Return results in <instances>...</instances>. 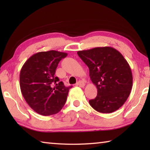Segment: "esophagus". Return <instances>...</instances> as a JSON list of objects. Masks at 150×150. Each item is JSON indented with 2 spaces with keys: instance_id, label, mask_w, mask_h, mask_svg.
Returning a JSON list of instances; mask_svg holds the SVG:
<instances>
[{
  "instance_id": "34e87169",
  "label": "esophagus",
  "mask_w": 150,
  "mask_h": 150,
  "mask_svg": "<svg viewBox=\"0 0 150 150\" xmlns=\"http://www.w3.org/2000/svg\"><path fill=\"white\" fill-rule=\"evenodd\" d=\"M77 85L79 86V87H83L85 85V83L84 81H78V82L77 83Z\"/></svg>"
}]
</instances>
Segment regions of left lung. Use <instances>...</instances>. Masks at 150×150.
I'll use <instances>...</instances> for the list:
<instances>
[{
    "instance_id": "obj_1",
    "label": "left lung",
    "mask_w": 150,
    "mask_h": 150,
    "mask_svg": "<svg viewBox=\"0 0 150 150\" xmlns=\"http://www.w3.org/2000/svg\"><path fill=\"white\" fill-rule=\"evenodd\" d=\"M89 69V76L97 88V96L89 100L95 110L111 113L126 102L132 88L130 65L118 50L111 47H98L77 52Z\"/></svg>"
}]
</instances>
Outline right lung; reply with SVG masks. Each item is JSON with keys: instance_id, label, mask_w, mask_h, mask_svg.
Listing matches in <instances>:
<instances>
[{"instance_id": "1", "label": "right lung", "mask_w": 150, "mask_h": 150, "mask_svg": "<svg viewBox=\"0 0 150 150\" xmlns=\"http://www.w3.org/2000/svg\"><path fill=\"white\" fill-rule=\"evenodd\" d=\"M67 53L50 50L32 55L20 73V90L25 100L35 112L43 116L55 115L67 100L69 87H65L55 73L58 63Z\"/></svg>"}]
</instances>
